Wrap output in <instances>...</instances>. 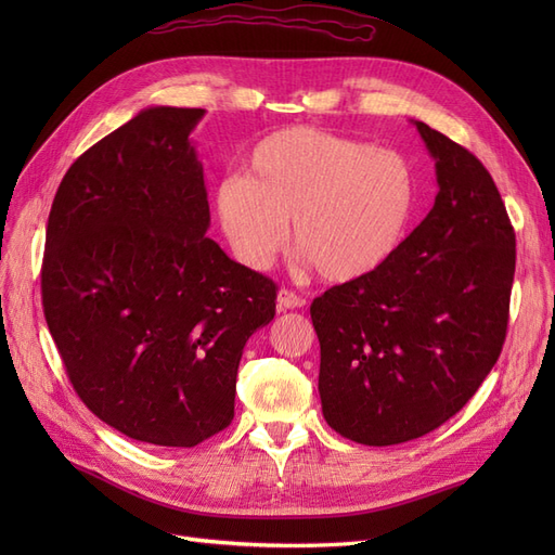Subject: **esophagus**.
<instances>
[{
	"instance_id": "obj_1",
	"label": "esophagus",
	"mask_w": 555,
	"mask_h": 555,
	"mask_svg": "<svg viewBox=\"0 0 555 555\" xmlns=\"http://www.w3.org/2000/svg\"><path fill=\"white\" fill-rule=\"evenodd\" d=\"M304 304H306V300L300 298L296 292H292V289H280L278 292V310L280 312L296 310V308H300Z\"/></svg>"
}]
</instances>
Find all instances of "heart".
<instances>
[{
  "mask_svg": "<svg viewBox=\"0 0 555 555\" xmlns=\"http://www.w3.org/2000/svg\"><path fill=\"white\" fill-rule=\"evenodd\" d=\"M416 176L396 150L312 127L268 133L243 176L217 182L212 210L233 257L251 271L273 263L284 222L319 278L345 284L377 273L408 236Z\"/></svg>",
  "mask_w": 555,
  "mask_h": 555,
  "instance_id": "b5f03b06",
  "label": "heart"
}]
</instances>
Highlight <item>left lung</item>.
<instances>
[{
    "label": "left lung",
    "mask_w": 555,
    "mask_h": 555,
    "mask_svg": "<svg viewBox=\"0 0 555 555\" xmlns=\"http://www.w3.org/2000/svg\"><path fill=\"white\" fill-rule=\"evenodd\" d=\"M438 196L391 261L312 300L319 398L343 438L389 447L442 426L495 365L516 236L483 164L426 122Z\"/></svg>",
    "instance_id": "left-lung-1"
}]
</instances>
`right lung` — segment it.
I'll return each instance as SVG.
<instances>
[{
	"instance_id": "obj_1",
	"label": "right lung",
	"mask_w": 555,
	"mask_h": 555,
	"mask_svg": "<svg viewBox=\"0 0 555 555\" xmlns=\"http://www.w3.org/2000/svg\"><path fill=\"white\" fill-rule=\"evenodd\" d=\"M204 108L153 106L82 153L48 215L43 314L80 400L111 428L196 447L233 418L249 335L273 280L206 236Z\"/></svg>"
}]
</instances>
